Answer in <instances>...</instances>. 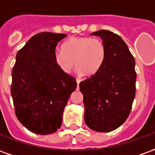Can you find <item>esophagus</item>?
Returning a JSON list of instances; mask_svg holds the SVG:
<instances>
[{
	"instance_id": "1",
	"label": "esophagus",
	"mask_w": 155,
	"mask_h": 155,
	"mask_svg": "<svg viewBox=\"0 0 155 155\" xmlns=\"http://www.w3.org/2000/svg\"><path fill=\"white\" fill-rule=\"evenodd\" d=\"M76 82H77V88H79V85L81 83V79H76Z\"/></svg>"
}]
</instances>
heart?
Returning <instances> with one entry per match:
<instances>
[{"instance_id": "1", "label": "heart", "mask_w": 155, "mask_h": 155, "mask_svg": "<svg viewBox=\"0 0 155 155\" xmlns=\"http://www.w3.org/2000/svg\"><path fill=\"white\" fill-rule=\"evenodd\" d=\"M105 45L97 37H71L61 45V52L54 54V63L64 74H71L74 63L79 73L93 75L100 71L106 57Z\"/></svg>"}]
</instances>
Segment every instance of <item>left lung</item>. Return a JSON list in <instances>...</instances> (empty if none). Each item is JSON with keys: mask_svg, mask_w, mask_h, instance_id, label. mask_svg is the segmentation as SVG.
I'll return each mask as SVG.
<instances>
[{"mask_svg": "<svg viewBox=\"0 0 155 155\" xmlns=\"http://www.w3.org/2000/svg\"><path fill=\"white\" fill-rule=\"evenodd\" d=\"M100 36L106 47L104 64L80 83L84 96V122L98 132H110L125 122L135 95V61L120 35L106 30Z\"/></svg>", "mask_w": 155, "mask_h": 155, "instance_id": "8db88e82", "label": "left lung"}]
</instances>
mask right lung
I'll use <instances>...</instances> for the list:
<instances>
[{
  "label": "right lung",
  "instance_id": "obj_1",
  "mask_svg": "<svg viewBox=\"0 0 155 155\" xmlns=\"http://www.w3.org/2000/svg\"><path fill=\"white\" fill-rule=\"evenodd\" d=\"M66 36L41 32L32 36L16 54L11 93L17 119L33 133L57 131L64 108L76 89L75 78L63 73L54 63L55 47Z\"/></svg>",
  "mask_w": 155,
  "mask_h": 155
}]
</instances>
